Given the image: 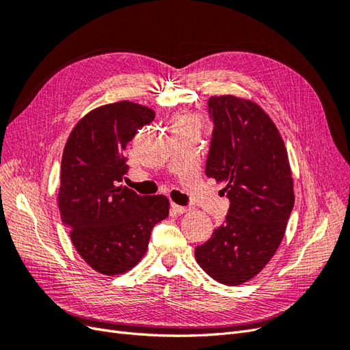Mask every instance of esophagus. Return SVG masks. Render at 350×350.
Returning a JSON list of instances; mask_svg holds the SVG:
<instances>
[{"label":"esophagus","mask_w":350,"mask_h":350,"mask_svg":"<svg viewBox=\"0 0 350 350\" xmlns=\"http://www.w3.org/2000/svg\"><path fill=\"white\" fill-rule=\"evenodd\" d=\"M171 207H172V210L175 211V213H178V215H183V213H185V211L188 210L187 207H184V206H178V204H175V203H172V204H171Z\"/></svg>","instance_id":"esophagus-1"}]
</instances>
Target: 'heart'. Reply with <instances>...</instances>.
Listing matches in <instances>:
<instances>
[{
    "label": "heart",
    "mask_w": 350,
    "mask_h": 350,
    "mask_svg": "<svg viewBox=\"0 0 350 350\" xmlns=\"http://www.w3.org/2000/svg\"><path fill=\"white\" fill-rule=\"evenodd\" d=\"M184 121H187V120H184Z\"/></svg>",
    "instance_id": "1"
}]
</instances>
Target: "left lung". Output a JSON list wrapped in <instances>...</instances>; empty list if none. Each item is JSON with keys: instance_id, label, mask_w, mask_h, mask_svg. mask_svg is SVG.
Returning <instances> with one entry per match:
<instances>
[{"instance_id": "1", "label": "left lung", "mask_w": 350, "mask_h": 350, "mask_svg": "<svg viewBox=\"0 0 350 350\" xmlns=\"http://www.w3.org/2000/svg\"><path fill=\"white\" fill-rule=\"evenodd\" d=\"M207 105L213 133L206 175L226 183L229 210L194 254L210 278L238 286L279 248L295 203L293 179L280 133L257 103L225 94Z\"/></svg>"}]
</instances>
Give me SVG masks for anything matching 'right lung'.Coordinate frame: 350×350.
I'll return each instance as SVG.
<instances>
[{"label": "right lung", "instance_id": "1", "mask_svg": "<svg viewBox=\"0 0 350 350\" xmlns=\"http://www.w3.org/2000/svg\"><path fill=\"white\" fill-rule=\"evenodd\" d=\"M154 112L129 100L93 109L74 126L61 161L58 207L72 245L108 276L142 260L152 229L167 217L165 196H140L120 185L129 171L125 147Z\"/></svg>", "mask_w": 350, "mask_h": 350}]
</instances>
